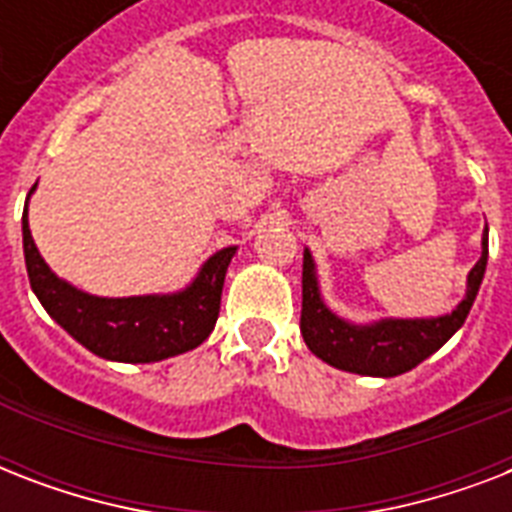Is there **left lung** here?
Instances as JSON below:
<instances>
[{
  "label": "left lung",
  "mask_w": 512,
  "mask_h": 512,
  "mask_svg": "<svg viewBox=\"0 0 512 512\" xmlns=\"http://www.w3.org/2000/svg\"><path fill=\"white\" fill-rule=\"evenodd\" d=\"M489 260V228L481 236V257L470 268L468 287L457 308L430 319H377L356 324L337 316L321 297L311 249L303 252V316L300 332L313 356L342 372L366 377H396L433 356L465 324Z\"/></svg>",
  "instance_id": "obj_1"
}]
</instances>
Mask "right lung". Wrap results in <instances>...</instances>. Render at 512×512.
Returning a JSON list of instances; mask_svg holds the SVG:
<instances>
[{"label": "right lung", "instance_id": "1", "mask_svg": "<svg viewBox=\"0 0 512 512\" xmlns=\"http://www.w3.org/2000/svg\"><path fill=\"white\" fill-rule=\"evenodd\" d=\"M36 191V185L28 191ZM23 209V255L39 303L79 345L122 364H154L199 348L215 329L225 271L239 247H223L201 265L188 287L167 295L98 297L68 284L44 263Z\"/></svg>", "mask_w": 512, "mask_h": 512}]
</instances>
